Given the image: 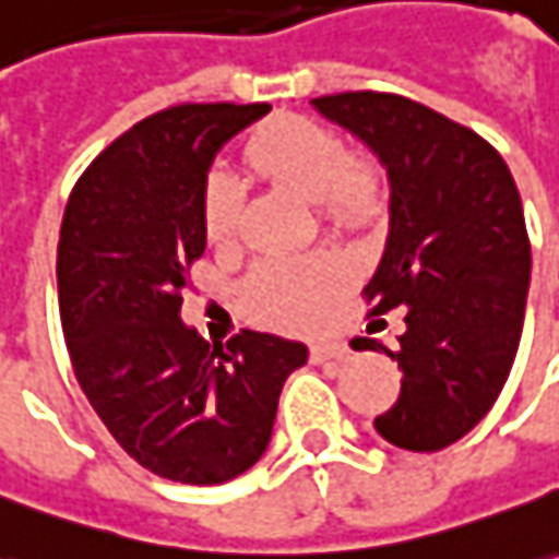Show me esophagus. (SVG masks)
Instances as JSON below:
<instances>
[{
  "mask_svg": "<svg viewBox=\"0 0 559 559\" xmlns=\"http://www.w3.org/2000/svg\"><path fill=\"white\" fill-rule=\"evenodd\" d=\"M309 355L314 364H324V360H343L345 355H348V345L336 343V340H324V343L311 345Z\"/></svg>",
  "mask_w": 559,
  "mask_h": 559,
  "instance_id": "1",
  "label": "esophagus"
}]
</instances>
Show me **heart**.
<instances>
[{"instance_id":"b5f03b06","label":"heart","mask_w":559,"mask_h":559,"mask_svg":"<svg viewBox=\"0 0 559 559\" xmlns=\"http://www.w3.org/2000/svg\"><path fill=\"white\" fill-rule=\"evenodd\" d=\"M250 170L302 199L318 201L336 226H367L385 207V170L367 155L345 150L328 124L302 116H275L250 134ZM241 195L229 177L214 174L201 195V229L211 245H229L238 229ZM345 265L333 253L275 257L250 269L241 302L250 318L281 330H311L343 294Z\"/></svg>"}]
</instances>
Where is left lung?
I'll use <instances>...</instances> for the list:
<instances>
[{
    "label": "left lung",
    "mask_w": 559,
    "mask_h": 559,
    "mask_svg": "<svg viewBox=\"0 0 559 559\" xmlns=\"http://www.w3.org/2000/svg\"><path fill=\"white\" fill-rule=\"evenodd\" d=\"M311 106L389 170V241L364 296L370 314L404 309L407 330L397 348L367 336L352 348L385 352L404 373L376 431L435 453L487 416L518 355L533 269L518 186L484 136L409 97L345 91Z\"/></svg>",
    "instance_id": "8db88e82"
}]
</instances>
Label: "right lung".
<instances>
[{"label": "right lung", "mask_w": 559, "mask_h": 559, "mask_svg": "<svg viewBox=\"0 0 559 559\" xmlns=\"http://www.w3.org/2000/svg\"><path fill=\"white\" fill-rule=\"evenodd\" d=\"M269 104H180L136 121L72 189L57 245L72 373L124 453L177 484H226L260 462L284 379L309 348L241 330L204 343L180 321L204 253L214 155Z\"/></svg>", "instance_id": "right-lung-1"}]
</instances>
